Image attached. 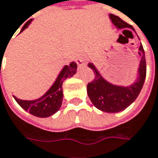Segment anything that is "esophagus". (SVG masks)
Segmentation results:
<instances>
[{
    "label": "esophagus",
    "mask_w": 158,
    "mask_h": 158,
    "mask_svg": "<svg viewBox=\"0 0 158 158\" xmlns=\"http://www.w3.org/2000/svg\"><path fill=\"white\" fill-rule=\"evenodd\" d=\"M86 60H87V59H86L85 55H83V54H79L76 57V63H77L78 67H81V66L84 65L86 63Z\"/></svg>",
    "instance_id": "34e87169"
}]
</instances>
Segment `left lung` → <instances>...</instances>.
<instances>
[{"instance_id": "obj_1", "label": "left lung", "mask_w": 158, "mask_h": 158, "mask_svg": "<svg viewBox=\"0 0 158 158\" xmlns=\"http://www.w3.org/2000/svg\"><path fill=\"white\" fill-rule=\"evenodd\" d=\"M109 19L117 30L125 31V28H131L135 32L134 28L119 17L109 14ZM139 53L141 55V59L139 64L137 77L136 80L128 86L109 83L100 75L93 63L88 64V67L94 72L95 79L91 83H88L87 93L95 107L106 113H117L127 108L137 99L143 87L147 71L145 53L141 44L139 48Z\"/></svg>"}]
</instances>
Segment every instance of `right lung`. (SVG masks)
I'll return each mask as SVG.
<instances>
[{
  "label": "right lung",
  "mask_w": 158,
  "mask_h": 158,
  "mask_svg": "<svg viewBox=\"0 0 158 158\" xmlns=\"http://www.w3.org/2000/svg\"><path fill=\"white\" fill-rule=\"evenodd\" d=\"M33 19L28 20L23 26L20 33L28 27ZM77 65L75 62H72L69 66H65L60 71L56 81L52 86L45 92L41 98L34 100H23L13 96L18 104L23 109L28 111L29 113L37 117H49L55 113H57L61 107L63 100V91L62 83L67 77H72L76 74Z\"/></svg>",
  "instance_id": "1"
}]
</instances>
